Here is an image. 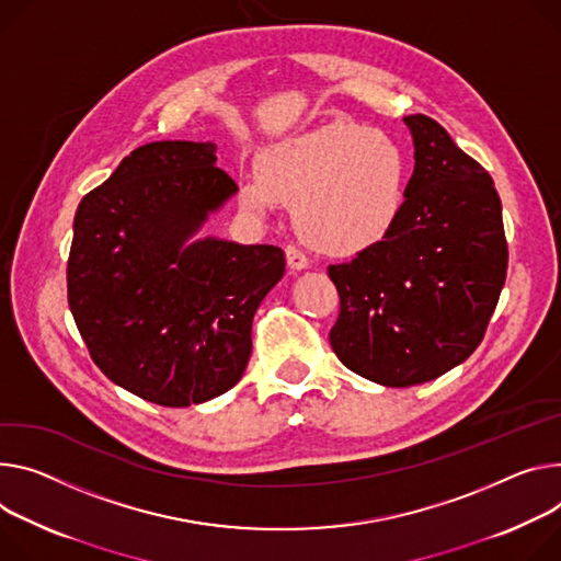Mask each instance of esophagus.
I'll return each instance as SVG.
<instances>
[{
    "mask_svg": "<svg viewBox=\"0 0 561 561\" xmlns=\"http://www.w3.org/2000/svg\"><path fill=\"white\" fill-rule=\"evenodd\" d=\"M286 260H288V266L293 271H301V268H309V257L304 254V250H299L297 245L288 243L286 245Z\"/></svg>",
    "mask_w": 561,
    "mask_h": 561,
    "instance_id": "esophagus-1",
    "label": "esophagus"
}]
</instances>
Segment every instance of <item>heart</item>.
<instances>
[{
    "label": "heart",
    "instance_id": "obj_1",
    "mask_svg": "<svg viewBox=\"0 0 561 561\" xmlns=\"http://www.w3.org/2000/svg\"><path fill=\"white\" fill-rule=\"evenodd\" d=\"M407 187L404 151L365 125L335 121L264 151L260 174L241 181L243 208L266 215L295 203L299 232L320 250L351 254L396 224Z\"/></svg>",
    "mask_w": 561,
    "mask_h": 561
}]
</instances>
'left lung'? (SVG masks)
<instances>
[{"mask_svg": "<svg viewBox=\"0 0 561 561\" xmlns=\"http://www.w3.org/2000/svg\"><path fill=\"white\" fill-rule=\"evenodd\" d=\"M414 174L393 228L329 266L340 363L385 387H412L481 344L507 271L501 198L490 174L425 114L407 116Z\"/></svg>", "mask_w": 561, "mask_h": 561, "instance_id": "left-lung-1", "label": "left lung"}]
</instances>
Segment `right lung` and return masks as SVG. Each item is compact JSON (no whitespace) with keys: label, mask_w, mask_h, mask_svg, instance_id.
I'll return each mask as SVG.
<instances>
[{"label":"right lung","mask_w":561,"mask_h":561,"mask_svg":"<svg viewBox=\"0 0 561 561\" xmlns=\"http://www.w3.org/2000/svg\"><path fill=\"white\" fill-rule=\"evenodd\" d=\"M213 140L134 149L84 194L73 219L67 297L91 360L163 407L232 389L252 351V318L284 275L277 245L185 241L237 192Z\"/></svg>","instance_id":"obj_1"}]
</instances>
